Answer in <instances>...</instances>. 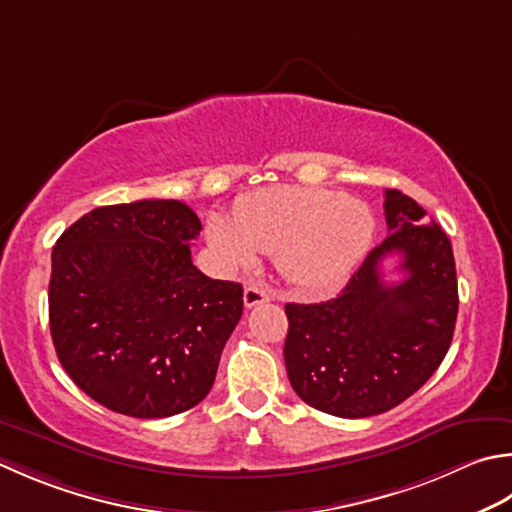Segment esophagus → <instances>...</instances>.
Segmentation results:
<instances>
[{
	"instance_id": "1",
	"label": "esophagus",
	"mask_w": 512,
	"mask_h": 512,
	"mask_svg": "<svg viewBox=\"0 0 512 512\" xmlns=\"http://www.w3.org/2000/svg\"><path fill=\"white\" fill-rule=\"evenodd\" d=\"M268 299H270V293L262 286H246L244 288V306L246 308L264 304V302H268Z\"/></svg>"
}]
</instances>
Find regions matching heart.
<instances>
[{
    "label": "heart",
    "instance_id": "1",
    "mask_svg": "<svg viewBox=\"0 0 512 512\" xmlns=\"http://www.w3.org/2000/svg\"><path fill=\"white\" fill-rule=\"evenodd\" d=\"M375 237V215L339 190L277 186L250 195L235 215L210 213L206 239L217 264H253L275 253L282 275L299 288L326 290L353 273Z\"/></svg>",
    "mask_w": 512,
    "mask_h": 512
}]
</instances>
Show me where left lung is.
<instances>
[{
	"label": "left lung",
	"instance_id": "1",
	"mask_svg": "<svg viewBox=\"0 0 512 512\" xmlns=\"http://www.w3.org/2000/svg\"><path fill=\"white\" fill-rule=\"evenodd\" d=\"M384 213L388 237L342 293L322 304H286L290 386L335 417H373L402 404L453 342L459 297L450 239L399 190H386ZM395 252L405 279L386 285L381 262Z\"/></svg>",
	"mask_w": 512,
	"mask_h": 512
}]
</instances>
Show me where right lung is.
I'll return each instance as SVG.
<instances>
[{"label": "right lung", "instance_id": "right-lung-1", "mask_svg": "<svg viewBox=\"0 0 512 512\" xmlns=\"http://www.w3.org/2000/svg\"><path fill=\"white\" fill-rule=\"evenodd\" d=\"M199 230L177 199H142L90 210L57 239L50 335L59 364L97 404L170 417L213 388L244 290L193 266Z\"/></svg>", "mask_w": 512, "mask_h": 512}]
</instances>
